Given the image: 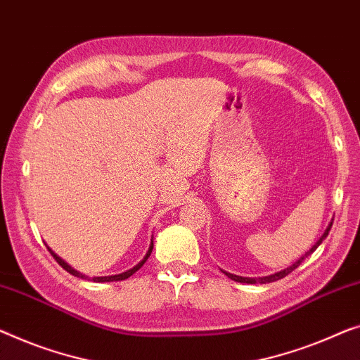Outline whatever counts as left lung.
<instances>
[{
	"mask_svg": "<svg viewBox=\"0 0 360 360\" xmlns=\"http://www.w3.org/2000/svg\"><path fill=\"white\" fill-rule=\"evenodd\" d=\"M331 224H333V221H331L330 224H328V228L325 229V233H323V236H321V238L317 240V243H315L314 245H312V249H310L309 252H305V255H302L300 257V259L297 260V262H294V264L291 265V266H288V268H284V270H281V271H278V273H273V275H270V276H262V278H244V276H238V275H231V273H226V271H223L224 275H226L228 278H231L233 281H238V283H248V284H255V283H260V284H265V283H273V281H278V280H281V278H284V276H288L289 273L291 271H294L296 270V268L302 264V260L305 259V257H309L310 254H312V252H315L317 250V248L319 245L323 243V239L326 238V236H328V233H330V229H331Z\"/></svg>",
	"mask_w": 360,
	"mask_h": 360,
	"instance_id": "1",
	"label": "left lung"
}]
</instances>
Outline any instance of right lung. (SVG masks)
<instances>
[{"label": "right lung", "instance_id": "1", "mask_svg": "<svg viewBox=\"0 0 360 360\" xmlns=\"http://www.w3.org/2000/svg\"><path fill=\"white\" fill-rule=\"evenodd\" d=\"M152 249H153V240H152V244H150V248H148V250H147V254H146V257H143V259L139 262V264L136 265V266H132L131 270H127V271H124V273H120V275H111V276H95V278H92V281H95V283H110V281H122V280H127L129 276H132L134 273H136L139 268H141L143 264H146L147 262V259L150 257V254H152ZM48 250L51 252V255H53V259H55L58 264H60L64 270L66 271H69L71 273V275H74V276H77V278H82V280H87V276L85 275H82V273H79L77 270H74L72 266H69L66 262H64L63 259H60V257H58L55 252H53L50 248H48Z\"/></svg>", "mask_w": 360, "mask_h": 360}]
</instances>
